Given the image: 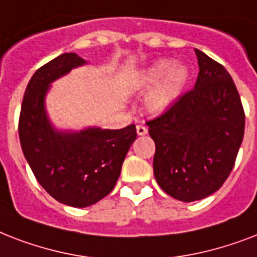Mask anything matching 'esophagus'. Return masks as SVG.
<instances>
[{
    "label": "esophagus",
    "mask_w": 257,
    "mask_h": 257,
    "mask_svg": "<svg viewBox=\"0 0 257 257\" xmlns=\"http://www.w3.org/2000/svg\"><path fill=\"white\" fill-rule=\"evenodd\" d=\"M136 132L139 136H145V135L148 133V129L145 128V126H143V125H137Z\"/></svg>",
    "instance_id": "obj_1"
}]
</instances>
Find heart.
I'll return each mask as SVG.
<instances>
[{"label":"heart","mask_w":257,"mask_h":257,"mask_svg":"<svg viewBox=\"0 0 257 257\" xmlns=\"http://www.w3.org/2000/svg\"><path fill=\"white\" fill-rule=\"evenodd\" d=\"M189 78V69L175 60L161 58L141 69L133 78L135 89L152 88L145 96V108L152 114H163L179 101Z\"/></svg>","instance_id":"b5f03b06"}]
</instances>
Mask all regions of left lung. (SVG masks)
Here are the masks:
<instances>
[{
	"label": "left lung",
	"mask_w": 257,
	"mask_h": 257,
	"mask_svg": "<svg viewBox=\"0 0 257 257\" xmlns=\"http://www.w3.org/2000/svg\"><path fill=\"white\" fill-rule=\"evenodd\" d=\"M195 53V88L147 122L156 144V181L184 203L219 191L235 165L245 125L239 92L227 69L199 49Z\"/></svg>",
	"instance_id": "8db88e82"
}]
</instances>
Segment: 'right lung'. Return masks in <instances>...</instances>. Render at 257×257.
<instances>
[{
    "mask_svg": "<svg viewBox=\"0 0 257 257\" xmlns=\"http://www.w3.org/2000/svg\"><path fill=\"white\" fill-rule=\"evenodd\" d=\"M86 64L78 54L64 53L41 66L26 86L18 124L22 152L38 183L57 201L76 208L93 205L112 192L137 137L133 124L69 131L50 121L45 100L52 84Z\"/></svg>",
    "mask_w": 257,
    "mask_h": 257,
    "instance_id": "add662e5",
    "label": "right lung"
}]
</instances>
